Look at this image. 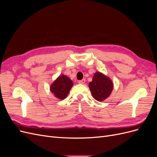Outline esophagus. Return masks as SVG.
Masks as SVG:
<instances>
[{
	"instance_id": "1",
	"label": "esophagus",
	"mask_w": 157,
	"mask_h": 157,
	"mask_svg": "<svg viewBox=\"0 0 157 157\" xmlns=\"http://www.w3.org/2000/svg\"><path fill=\"white\" fill-rule=\"evenodd\" d=\"M85 82H86V80H85V79H82L81 80H78L79 84H84Z\"/></svg>"
}]
</instances>
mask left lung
<instances>
[{"instance_id":"obj_1","label":"left lung","mask_w":157,"mask_h":157,"mask_svg":"<svg viewBox=\"0 0 157 157\" xmlns=\"http://www.w3.org/2000/svg\"><path fill=\"white\" fill-rule=\"evenodd\" d=\"M89 88L93 98L98 101H102L111 95L113 83L105 75L96 72L94 75L92 81L89 83Z\"/></svg>"}]
</instances>
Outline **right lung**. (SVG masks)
Here are the masks:
<instances>
[{"instance_id":"right-lung-1","label":"right lung","mask_w":157,"mask_h":157,"mask_svg":"<svg viewBox=\"0 0 157 157\" xmlns=\"http://www.w3.org/2000/svg\"><path fill=\"white\" fill-rule=\"evenodd\" d=\"M73 82L68 77L64 75H60L51 84L50 91L55 97L59 99H63L67 96Z\"/></svg>"}]
</instances>
